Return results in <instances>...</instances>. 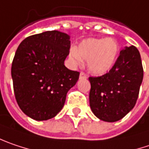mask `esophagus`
<instances>
[{"label":"esophagus","mask_w":149,"mask_h":149,"mask_svg":"<svg viewBox=\"0 0 149 149\" xmlns=\"http://www.w3.org/2000/svg\"><path fill=\"white\" fill-rule=\"evenodd\" d=\"M79 77H80V79H86V78L88 77V76L85 74L84 72H82L80 73V76H79Z\"/></svg>","instance_id":"1"}]
</instances>
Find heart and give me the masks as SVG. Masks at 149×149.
Segmentation results:
<instances>
[{
	"mask_svg": "<svg viewBox=\"0 0 149 149\" xmlns=\"http://www.w3.org/2000/svg\"><path fill=\"white\" fill-rule=\"evenodd\" d=\"M120 46L113 38L88 39L83 40L77 49L72 47L69 59L72 65L81 64L82 59L88 61V68L95 75L108 72L115 66L118 58Z\"/></svg>",
	"mask_w": 149,
	"mask_h": 149,
	"instance_id": "1",
	"label": "heart"
}]
</instances>
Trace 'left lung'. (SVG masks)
<instances>
[{"instance_id":"1","label":"left lung","mask_w":149,"mask_h":149,"mask_svg":"<svg viewBox=\"0 0 149 149\" xmlns=\"http://www.w3.org/2000/svg\"><path fill=\"white\" fill-rule=\"evenodd\" d=\"M143 78L138 49L133 45L124 47L109 72L88 78L89 104L94 116L107 122L123 118L135 106Z\"/></svg>"}]
</instances>
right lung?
I'll return each mask as SVG.
<instances>
[{
	"mask_svg": "<svg viewBox=\"0 0 149 149\" xmlns=\"http://www.w3.org/2000/svg\"><path fill=\"white\" fill-rule=\"evenodd\" d=\"M71 47L70 36L46 31L22 40L15 53L12 77L16 100L35 120L53 118L64 106L67 92L79 72L64 65Z\"/></svg>",
	"mask_w": 149,
	"mask_h": 149,
	"instance_id": "obj_1",
	"label": "right lung"
}]
</instances>
